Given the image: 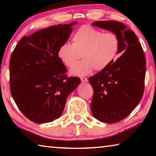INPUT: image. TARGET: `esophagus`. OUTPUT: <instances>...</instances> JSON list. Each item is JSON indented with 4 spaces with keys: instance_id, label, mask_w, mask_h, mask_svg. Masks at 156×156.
Segmentation results:
<instances>
[{
    "instance_id": "obj_1",
    "label": "esophagus",
    "mask_w": 156,
    "mask_h": 156,
    "mask_svg": "<svg viewBox=\"0 0 156 156\" xmlns=\"http://www.w3.org/2000/svg\"><path fill=\"white\" fill-rule=\"evenodd\" d=\"M81 81L83 82V83H86V82H88V79L86 78H81Z\"/></svg>"
}]
</instances>
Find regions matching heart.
Instances as JSON below:
<instances>
[{
	"label": "heart",
	"mask_w": 156,
	"mask_h": 156,
	"mask_svg": "<svg viewBox=\"0 0 156 156\" xmlns=\"http://www.w3.org/2000/svg\"><path fill=\"white\" fill-rule=\"evenodd\" d=\"M120 49V41L113 32L103 33L89 25H83L72 37V44L64 43L58 51V57L73 76L88 75L95 70L106 69L115 60Z\"/></svg>",
	"instance_id": "obj_1"
}]
</instances>
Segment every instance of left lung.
Masks as SVG:
<instances>
[{
	"instance_id": "1",
	"label": "left lung",
	"mask_w": 156,
	"mask_h": 156,
	"mask_svg": "<svg viewBox=\"0 0 156 156\" xmlns=\"http://www.w3.org/2000/svg\"><path fill=\"white\" fill-rule=\"evenodd\" d=\"M116 34L122 56L89 81L94 89L91 109L100 122L114 123L128 116L140 101L144 92L146 61L140 43L133 31L114 20L91 24Z\"/></svg>"
}]
</instances>
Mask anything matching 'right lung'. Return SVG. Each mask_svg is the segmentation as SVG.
Wrapping results in <instances>:
<instances>
[{"instance_id":"1","label":"right lung","mask_w":156,"mask_h":156,"mask_svg":"<svg viewBox=\"0 0 156 156\" xmlns=\"http://www.w3.org/2000/svg\"><path fill=\"white\" fill-rule=\"evenodd\" d=\"M77 24L58 25L23 36L9 61L10 90L16 104L34 122H52L62 115L69 94L80 84L67 77V69L58 57Z\"/></svg>"}]
</instances>
